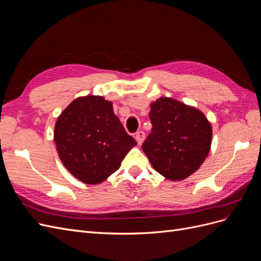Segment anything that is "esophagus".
I'll use <instances>...</instances> for the list:
<instances>
[{"instance_id":"obj_1","label":"esophagus","mask_w":261,"mask_h":261,"mask_svg":"<svg viewBox=\"0 0 261 261\" xmlns=\"http://www.w3.org/2000/svg\"><path fill=\"white\" fill-rule=\"evenodd\" d=\"M135 139H136V141H137V144L138 145H141L144 143V139H145V133L144 132H141V130H139V132H137L136 133V135H135Z\"/></svg>"}]
</instances>
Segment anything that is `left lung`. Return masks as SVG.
<instances>
[{
    "label": "left lung",
    "mask_w": 261,
    "mask_h": 261,
    "mask_svg": "<svg viewBox=\"0 0 261 261\" xmlns=\"http://www.w3.org/2000/svg\"><path fill=\"white\" fill-rule=\"evenodd\" d=\"M152 130L143 150L152 168L170 180L192 175L206 160L212 141V127L200 110L173 98L150 103Z\"/></svg>",
    "instance_id": "obj_1"
}]
</instances>
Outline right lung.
<instances>
[{
  "label": "right lung",
  "instance_id": "add662e5",
  "mask_svg": "<svg viewBox=\"0 0 261 261\" xmlns=\"http://www.w3.org/2000/svg\"><path fill=\"white\" fill-rule=\"evenodd\" d=\"M54 143L66 170L89 185L113 174L137 145L114 114L112 102L93 94L78 97L63 110L54 126Z\"/></svg>",
  "mask_w": 261,
  "mask_h": 261
}]
</instances>
